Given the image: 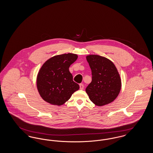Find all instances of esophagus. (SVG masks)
Here are the masks:
<instances>
[{"label":"esophagus","mask_w":153,"mask_h":153,"mask_svg":"<svg viewBox=\"0 0 153 153\" xmlns=\"http://www.w3.org/2000/svg\"><path fill=\"white\" fill-rule=\"evenodd\" d=\"M80 89L81 90L84 89V85L82 84H80Z\"/></svg>","instance_id":"1"}]
</instances>
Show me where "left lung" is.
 <instances>
[{"label": "left lung", "instance_id": "left-lung-1", "mask_svg": "<svg viewBox=\"0 0 153 153\" xmlns=\"http://www.w3.org/2000/svg\"><path fill=\"white\" fill-rule=\"evenodd\" d=\"M92 71V81L86 88L89 99L102 106L113 102L121 89V79L117 68L108 58L98 55L87 56Z\"/></svg>", "mask_w": 153, "mask_h": 153}]
</instances>
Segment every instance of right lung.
<instances>
[{"mask_svg":"<svg viewBox=\"0 0 153 153\" xmlns=\"http://www.w3.org/2000/svg\"><path fill=\"white\" fill-rule=\"evenodd\" d=\"M77 55L72 53L55 56L47 60L40 69L36 79V86L41 97L53 105H61L79 85L73 80L69 68L76 61Z\"/></svg>","mask_w":153,"mask_h":153,"instance_id":"right-lung-1","label":"right lung"}]
</instances>
